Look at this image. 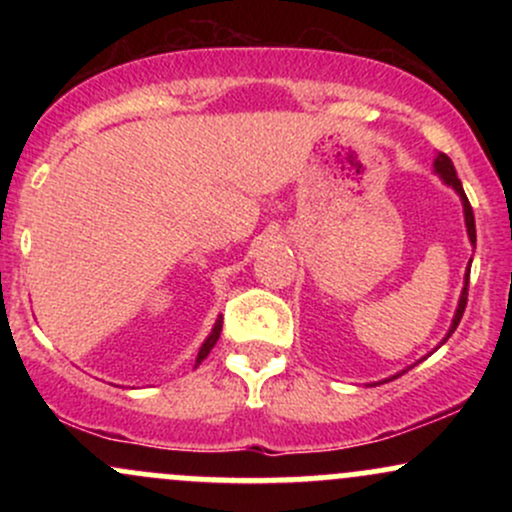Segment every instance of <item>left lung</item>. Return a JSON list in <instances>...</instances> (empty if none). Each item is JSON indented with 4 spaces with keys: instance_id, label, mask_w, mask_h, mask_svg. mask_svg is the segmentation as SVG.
<instances>
[{
    "instance_id": "8db88e82",
    "label": "left lung",
    "mask_w": 512,
    "mask_h": 512,
    "mask_svg": "<svg viewBox=\"0 0 512 512\" xmlns=\"http://www.w3.org/2000/svg\"><path fill=\"white\" fill-rule=\"evenodd\" d=\"M436 170L440 173V178L448 182V185L455 187L457 195L462 197V204H464V221H467L469 240H472V245H477V228H474V211H472V204H469L467 195H464L462 182H460V178H457V173H455V166H452V161H450L448 156L440 154V156L436 158ZM467 286H469V272H467V279H464V291H462V296H460V305H457V313H455V320H452V327H450L448 337H450L452 332L457 330V325H460V320H462V315H464V308H467V291H469ZM448 337H445V339H448Z\"/></svg>"
}]
</instances>
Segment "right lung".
Listing matches in <instances>:
<instances>
[{
  "instance_id": "add662e5",
  "label": "right lung",
  "mask_w": 512,
  "mask_h": 512,
  "mask_svg": "<svg viewBox=\"0 0 512 512\" xmlns=\"http://www.w3.org/2000/svg\"><path fill=\"white\" fill-rule=\"evenodd\" d=\"M221 325H223V320L219 317V320H216V325H214V330H211V334L207 337V342H204V344H202V349H199V354H197V363H202L204 358L209 356V351L214 349L216 339H219V334H221Z\"/></svg>"
}]
</instances>
